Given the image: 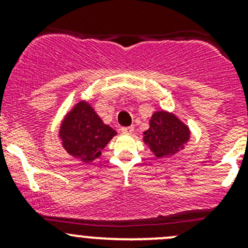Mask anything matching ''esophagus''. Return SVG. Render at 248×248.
Here are the masks:
<instances>
[{
    "label": "esophagus",
    "mask_w": 248,
    "mask_h": 248,
    "mask_svg": "<svg viewBox=\"0 0 248 248\" xmlns=\"http://www.w3.org/2000/svg\"><path fill=\"white\" fill-rule=\"evenodd\" d=\"M133 131H134V128L132 126L122 127V128H121V132H122V133H124V134H132V133H133Z\"/></svg>",
    "instance_id": "esophagus-1"
}]
</instances>
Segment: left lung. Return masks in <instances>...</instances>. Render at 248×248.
I'll return each mask as SVG.
<instances>
[{
  "label": "left lung",
  "mask_w": 248,
  "mask_h": 248,
  "mask_svg": "<svg viewBox=\"0 0 248 248\" xmlns=\"http://www.w3.org/2000/svg\"><path fill=\"white\" fill-rule=\"evenodd\" d=\"M191 132L187 124L180 121L172 112L155 111L150 119V127L144 132L145 144L157 158L169 157L185 147Z\"/></svg>",
  "instance_id": "8db88e82"
}]
</instances>
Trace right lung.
Returning <instances> with one entry per match:
<instances>
[{
	"label": "right lung",
	"mask_w": 248,
	"mask_h": 248,
	"mask_svg": "<svg viewBox=\"0 0 248 248\" xmlns=\"http://www.w3.org/2000/svg\"><path fill=\"white\" fill-rule=\"evenodd\" d=\"M116 134L86 101L78 102L67 112L59 131L64 150L84 163L99 158L102 150Z\"/></svg>",
	"instance_id": "add662e5"
}]
</instances>
